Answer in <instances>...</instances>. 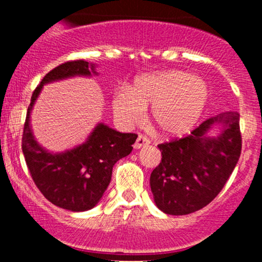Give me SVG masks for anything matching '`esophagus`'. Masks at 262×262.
Listing matches in <instances>:
<instances>
[{"label":"esophagus","mask_w":262,"mask_h":262,"mask_svg":"<svg viewBox=\"0 0 262 262\" xmlns=\"http://www.w3.org/2000/svg\"><path fill=\"white\" fill-rule=\"evenodd\" d=\"M147 144H149V139H148L146 136H142V134H139L138 138H137V141H136V143H134V148H136V149H139V148L147 146Z\"/></svg>","instance_id":"34e87169"}]
</instances>
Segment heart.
Returning a JSON list of instances; mask_svg holds the SVG:
<instances>
[{
    "instance_id": "obj_1",
    "label": "heart",
    "mask_w": 262,
    "mask_h": 262,
    "mask_svg": "<svg viewBox=\"0 0 262 262\" xmlns=\"http://www.w3.org/2000/svg\"><path fill=\"white\" fill-rule=\"evenodd\" d=\"M209 90L199 77L182 71L137 78L130 89H120L113 99V112L123 125L138 123L150 107V120L162 134L179 137L194 128L207 106Z\"/></svg>"
}]
</instances>
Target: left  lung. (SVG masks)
I'll return each mask as SVG.
<instances>
[{
	"mask_svg": "<svg viewBox=\"0 0 262 262\" xmlns=\"http://www.w3.org/2000/svg\"><path fill=\"white\" fill-rule=\"evenodd\" d=\"M223 123L216 139L206 137ZM161 162L150 173L156 205L170 215H185L207 207L233 172L242 149L239 114L226 112L203 121L191 134L158 144Z\"/></svg>",
	"mask_w": 262,
	"mask_h": 262,
	"instance_id": "left-lung-1",
	"label": "left lung"
}]
</instances>
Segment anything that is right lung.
Masks as SVG:
<instances>
[{"mask_svg": "<svg viewBox=\"0 0 262 262\" xmlns=\"http://www.w3.org/2000/svg\"><path fill=\"white\" fill-rule=\"evenodd\" d=\"M90 76L89 62L68 60L44 76L31 95V102L24 124L23 148L26 166L36 187L52 204L72 212H84L101 199L112 180L113 167L133 149L134 133H120L99 124L86 143L59 155L44 150L34 139L29 114L44 83L71 76Z\"/></svg>", "mask_w": 262, "mask_h": 262, "instance_id": "right-lung-1", "label": "right lung"}]
</instances>
